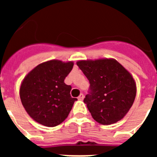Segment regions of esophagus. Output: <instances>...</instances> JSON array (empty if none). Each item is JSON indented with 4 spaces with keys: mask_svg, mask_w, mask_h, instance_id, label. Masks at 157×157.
I'll list each match as a JSON object with an SVG mask.
<instances>
[{
    "mask_svg": "<svg viewBox=\"0 0 157 157\" xmlns=\"http://www.w3.org/2000/svg\"><path fill=\"white\" fill-rule=\"evenodd\" d=\"M83 98H84V95H83V94H81L78 97V99L79 100V101H82Z\"/></svg>",
    "mask_w": 157,
    "mask_h": 157,
    "instance_id": "obj_1",
    "label": "esophagus"
}]
</instances>
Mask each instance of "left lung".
<instances>
[{
  "label": "left lung",
  "mask_w": 157,
  "mask_h": 157,
  "mask_svg": "<svg viewBox=\"0 0 157 157\" xmlns=\"http://www.w3.org/2000/svg\"><path fill=\"white\" fill-rule=\"evenodd\" d=\"M77 65L90 82L83 101L94 120L109 125L123 119L135 99L131 75L113 59L81 60Z\"/></svg>",
  "instance_id": "8db88e82"
}]
</instances>
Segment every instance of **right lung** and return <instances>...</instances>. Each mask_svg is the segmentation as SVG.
<instances>
[{
    "mask_svg": "<svg viewBox=\"0 0 157 157\" xmlns=\"http://www.w3.org/2000/svg\"><path fill=\"white\" fill-rule=\"evenodd\" d=\"M72 62L50 60L37 65L20 86V99L32 119L45 127H56L65 120L77 98L71 96V86L64 83Z\"/></svg>",
    "mask_w": 157,
    "mask_h": 157,
    "instance_id": "1",
    "label": "right lung"
}]
</instances>
